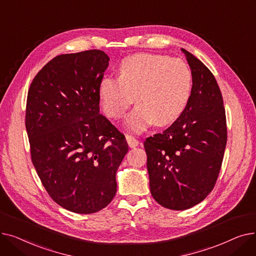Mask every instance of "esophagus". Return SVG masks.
<instances>
[{
    "label": "esophagus",
    "instance_id": "1",
    "mask_svg": "<svg viewBox=\"0 0 256 256\" xmlns=\"http://www.w3.org/2000/svg\"><path fill=\"white\" fill-rule=\"evenodd\" d=\"M126 138L128 144V146L130 147V148H134V147H136V146L139 145V141L135 137H132L130 135H126Z\"/></svg>",
    "mask_w": 256,
    "mask_h": 256
}]
</instances>
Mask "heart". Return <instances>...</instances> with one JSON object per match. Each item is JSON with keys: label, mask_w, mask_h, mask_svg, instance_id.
<instances>
[{"label": "heart", "mask_w": 256, "mask_h": 256, "mask_svg": "<svg viewBox=\"0 0 256 256\" xmlns=\"http://www.w3.org/2000/svg\"><path fill=\"white\" fill-rule=\"evenodd\" d=\"M192 90V74L182 60L140 52L124 58L118 78H104L98 87L102 109L110 118H120L135 102L126 117L128 128L140 132L154 124L166 126L184 111Z\"/></svg>", "instance_id": "1"}]
</instances>
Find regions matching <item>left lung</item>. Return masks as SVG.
I'll return each instance as SVG.
<instances>
[{"instance_id":"8db88e82","label":"left lung","mask_w":256,"mask_h":256,"mask_svg":"<svg viewBox=\"0 0 256 256\" xmlns=\"http://www.w3.org/2000/svg\"><path fill=\"white\" fill-rule=\"evenodd\" d=\"M192 74L191 96L182 114L162 134L144 142L150 193L162 206L184 210L214 189L227 141L226 116L217 80L182 48Z\"/></svg>"}]
</instances>
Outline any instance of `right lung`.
Here are the masks:
<instances>
[{"label":"right lung","instance_id":"1","mask_svg":"<svg viewBox=\"0 0 256 256\" xmlns=\"http://www.w3.org/2000/svg\"><path fill=\"white\" fill-rule=\"evenodd\" d=\"M109 60L100 50L57 56L36 74L26 98L32 163L52 199L76 214L111 202L128 150L124 134L100 114Z\"/></svg>","mask_w":256,"mask_h":256}]
</instances>
